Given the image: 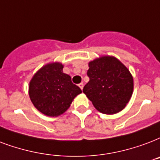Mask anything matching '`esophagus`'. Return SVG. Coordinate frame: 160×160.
<instances>
[{
  "label": "esophagus",
  "instance_id": "1",
  "mask_svg": "<svg viewBox=\"0 0 160 160\" xmlns=\"http://www.w3.org/2000/svg\"><path fill=\"white\" fill-rule=\"evenodd\" d=\"M79 87H80L81 90H83V87H84V84H83V83H80V84H79Z\"/></svg>",
  "mask_w": 160,
  "mask_h": 160
}]
</instances>
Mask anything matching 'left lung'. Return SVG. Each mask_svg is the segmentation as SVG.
<instances>
[{
    "instance_id": "8db88e82",
    "label": "left lung",
    "mask_w": 160,
    "mask_h": 160,
    "mask_svg": "<svg viewBox=\"0 0 160 160\" xmlns=\"http://www.w3.org/2000/svg\"><path fill=\"white\" fill-rule=\"evenodd\" d=\"M89 82L83 92L100 112L115 114L126 107L133 91V79L125 65L112 56L89 63Z\"/></svg>"
}]
</instances>
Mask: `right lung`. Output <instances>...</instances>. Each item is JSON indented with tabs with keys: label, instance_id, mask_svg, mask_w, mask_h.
Instances as JSON below:
<instances>
[{
	"label": "right lung",
	"instance_id": "add662e5",
	"mask_svg": "<svg viewBox=\"0 0 160 160\" xmlns=\"http://www.w3.org/2000/svg\"><path fill=\"white\" fill-rule=\"evenodd\" d=\"M60 63L48 64L33 75L29 83V96L40 112L58 117L67 111L72 101L82 91L63 72Z\"/></svg>",
	"mask_w": 160,
	"mask_h": 160
}]
</instances>
